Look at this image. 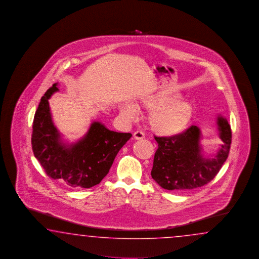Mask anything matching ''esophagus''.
Masks as SVG:
<instances>
[{"mask_svg": "<svg viewBox=\"0 0 259 259\" xmlns=\"http://www.w3.org/2000/svg\"><path fill=\"white\" fill-rule=\"evenodd\" d=\"M133 136H134V139H136V140H143L145 137L144 133L143 132H141V131H137V132H134Z\"/></svg>", "mask_w": 259, "mask_h": 259, "instance_id": "34e87169", "label": "esophagus"}]
</instances>
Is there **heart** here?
<instances>
[{"instance_id": "b5f03b06", "label": "heart", "mask_w": 259, "mask_h": 259, "mask_svg": "<svg viewBox=\"0 0 259 259\" xmlns=\"http://www.w3.org/2000/svg\"><path fill=\"white\" fill-rule=\"evenodd\" d=\"M174 99V97L157 94L143 103L148 110H153L149 116L150 126L161 136L180 134L186 128L193 116V105L186 101ZM121 111L128 118H133L136 115V111L131 105H124Z\"/></svg>"}]
</instances>
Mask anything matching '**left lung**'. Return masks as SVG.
I'll use <instances>...</instances> for the list:
<instances>
[{
	"label": "left lung",
	"instance_id": "left-lung-1",
	"mask_svg": "<svg viewBox=\"0 0 259 259\" xmlns=\"http://www.w3.org/2000/svg\"><path fill=\"white\" fill-rule=\"evenodd\" d=\"M220 139L223 144L214 157L200 153V131L192 125L174 136H154L158 148L154 154L152 178L169 191H185L202 187L219 173L230 153L231 128L228 121L219 117Z\"/></svg>",
	"mask_w": 259,
	"mask_h": 259
}]
</instances>
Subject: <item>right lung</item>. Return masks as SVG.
<instances>
[{
  "label": "right lung",
  "instance_id": "right-lung-1",
  "mask_svg": "<svg viewBox=\"0 0 259 259\" xmlns=\"http://www.w3.org/2000/svg\"><path fill=\"white\" fill-rule=\"evenodd\" d=\"M56 91V84L47 90L35 113L31 135L34 155L51 179L75 189L93 187L107 175L132 134L111 132L94 122L82 140L66 148L59 141L50 114L48 99Z\"/></svg>",
  "mask_w": 259,
  "mask_h": 259
}]
</instances>
